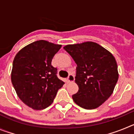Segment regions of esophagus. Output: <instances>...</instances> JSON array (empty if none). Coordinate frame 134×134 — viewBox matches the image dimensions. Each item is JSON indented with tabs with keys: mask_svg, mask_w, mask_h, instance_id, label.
Instances as JSON below:
<instances>
[{
	"mask_svg": "<svg viewBox=\"0 0 134 134\" xmlns=\"http://www.w3.org/2000/svg\"><path fill=\"white\" fill-rule=\"evenodd\" d=\"M67 80H68V82H73L74 80V76L72 74H70L68 75V78H67Z\"/></svg>",
	"mask_w": 134,
	"mask_h": 134,
	"instance_id": "1",
	"label": "esophagus"
}]
</instances>
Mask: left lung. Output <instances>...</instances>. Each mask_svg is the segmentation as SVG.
<instances>
[{
  "label": "left lung",
  "mask_w": 134,
  "mask_h": 134,
  "mask_svg": "<svg viewBox=\"0 0 134 134\" xmlns=\"http://www.w3.org/2000/svg\"><path fill=\"white\" fill-rule=\"evenodd\" d=\"M64 49L77 64L75 82L79 89L72 95L74 101L86 109L99 107L113 93L118 82L115 58L102 46L91 41L67 45Z\"/></svg>",
  "instance_id": "left-lung-1"
}]
</instances>
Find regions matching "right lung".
<instances>
[{"label": "right lung", "instance_id": "add662e5", "mask_svg": "<svg viewBox=\"0 0 134 134\" xmlns=\"http://www.w3.org/2000/svg\"><path fill=\"white\" fill-rule=\"evenodd\" d=\"M61 45L39 40L27 45L15 55L11 81L16 94L25 105L35 110L52 103L57 92L64 84L52 65Z\"/></svg>", "mask_w": 134, "mask_h": 134}]
</instances>
